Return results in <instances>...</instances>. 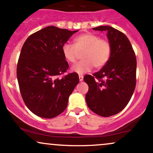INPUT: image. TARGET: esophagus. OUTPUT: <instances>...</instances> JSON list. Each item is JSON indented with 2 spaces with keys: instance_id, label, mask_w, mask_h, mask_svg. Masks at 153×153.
<instances>
[{
  "instance_id": "1",
  "label": "esophagus",
  "mask_w": 153,
  "mask_h": 153,
  "mask_svg": "<svg viewBox=\"0 0 153 153\" xmlns=\"http://www.w3.org/2000/svg\"><path fill=\"white\" fill-rule=\"evenodd\" d=\"M79 80H80V81H82V80H83V76H82V75H79Z\"/></svg>"
}]
</instances>
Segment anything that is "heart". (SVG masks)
Returning a JSON list of instances; mask_svg holds the SVG:
<instances>
[{
	"label": "heart",
	"mask_w": 153,
	"mask_h": 153,
	"mask_svg": "<svg viewBox=\"0 0 153 153\" xmlns=\"http://www.w3.org/2000/svg\"><path fill=\"white\" fill-rule=\"evenodd\" d=\"M62 53L68 62L74 63L81 54L82 60L74 65L71 71L78 74H84L93 69H99L106 65L111 53V45L105 39H100L98 35L86 32L75 36L73 45L65 44Z\"/></svg>",
	"instance_id": "1"
}]
</instances>
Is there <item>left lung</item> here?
I'll return each instance as SVG.
<instances>
[{
	"instance_id": "8db88e82",
	"label": "left lung",
	"mask_w": 153,
	"mask_h": 153,
	"mask_svg": "<svg viewBox=\"0 0 153 153\" xmlns=\"http://www.w3.org/2000/svg\"><path fill=\"white\" fill-rule=\"evenodd\" d=\"M93 29L107 31L111 53L99 72L84 76L88 85L85 100L93 112L108 117L122 111L130 101L136 86L137 59L130 42L122 31L109 26Z\"/></svg>"
}]
</instances>
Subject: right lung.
Listing matches in <instances>:
<instances>
[{"instance_id":"right-lung-1","label":"right lung","mask_w":153,"mask_h":153,"mask_svg":"<svg viewBox=\"0 0 153 153\" xmlns=\"http://www.w3.org/2000/svg\"><path fill=\"white\" fill-rule=\"evenodd\" d=\"M78 31L47 26L31 34L21 50L17 79L22 99L34 114L51 119L62 113L79 82L78 73H68L62 47Z\"/></svg>"}]
</instances>
